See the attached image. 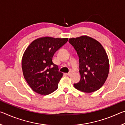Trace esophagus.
<instances>
[{
	"label": "esophagus",
	"instance_id": "esophagus-1",
	"mask_svg": "<svg viewBox=\"0 0 125 125\" xmlns=\"http://www.w3.org/2000/svg\"><path fill=\"white\" fill-rule=\"evenodd\" d=\"M72 73H73V72L72 71H70L69 73H67L66 75H67L68 76H71L72 74Z\"/></svg>",
	"mask_w": 125,
	"mask_h": 125
}]
</instances>
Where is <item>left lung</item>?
I'll return each instance as SVG.
<instances>
[{"label": "left lung", "mask_w": 125, "mask_h": 125, "mask_svg": "<svg viewBox=\"0 0 125 125\" xmlns=\"http://www.w3.org/2000/svg\"><path fill=\"white\" fill-rule=\"evenodd\" d=\"M79 58V83H74L77 89L92 93L99 89L106 80L109 72V62L104 48L96 40L86 36L70 39Z\"/></svg>", "instance_id": "8db88e82"}]
</instances>
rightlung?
Returning <instances> with one entry per match:
<instances>
[{"label": "right lung", "mask_w": 125, "mask_h": 125, "mask_svg": "<svg viewBox=\"0 0 125 125\" xmlns=\"http://www.w3.org/2000/svg\"><path fill=\"white\" fill-rule=\"evenodd\" d=\"M67 38L45 37L33 41L22 59L23 74L31 88L38 94L47 95L58 87L63 76L52 62L55 52L67 43Z\"/></svg>", "instance_id": "right-lung-1"}]
</instances>
